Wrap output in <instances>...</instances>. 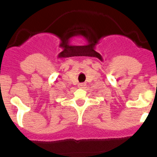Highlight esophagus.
I'll use <instances>...</instances> for the list:
<instances>
[{
    "label": "esophagus",
    "mask_w": 157,
    "mask_h": 157,
    "mask_svg": "<svg viewBox=\"0 0 157 157\" xmlns=\"http://www.w3.org/2000/svg\"><path fill=\"white\" fill-rule=\"evenodd\" d=\"M86 86V84L85 82H82L78 84V87H79V88H84Z\"/></svg>",
    "instance_id": "34e87169"
}]
</instances>
